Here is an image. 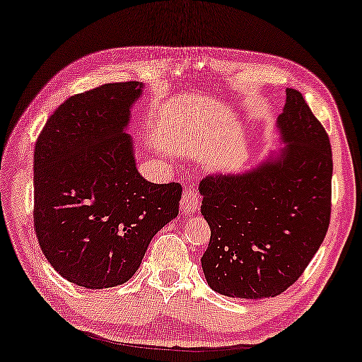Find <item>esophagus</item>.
Returning a JSON list of instances; mask_svg holds the SVG:
<instances>
[{"instance_id": "1", "label": "esophagus", "mask_w": 362, "mask_h": 362, "mask_svg": "<svg viewBox=\"0 0 362 362\" xmlns=\"http://www.w3.org/2000/svg\"><path fill=\"white\" fill-rule=\"evenodd\" d=\"M199 205H200V199L197 196V192L192 191V189H186L181 196V204H180L181 212L185 215H191L199 209Z\"/></svg>"}]
</instances>
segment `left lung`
I'll list each match as a JSON object with an SVG mask.
<instances>
[{
	"label": "left lung",
	"mask_w": 362,
	"mask_h": 362,
	"mask_svg": "<svg viewBox=\"0 0 362 362\" xmlns=\"http://www.w3.org/2000/svg\"><path fill=\"white\" fill-rule=\"evenodd\" d=\"M285 144L243 173H216L199 185L210 226L202 270L230 298H274L303 275L330 223L332 147L296 88L276 119Z\"/></svg>",
	"instance_id": "8db88e82"
}]
</instances>
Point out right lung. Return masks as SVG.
<instances>
[{
	"instance_id": "1",
	"label": "right lung",
	"mask_w": 362,
	"mask_h": 362,
	"mask_svg": "<svg viewBox=\"0 0 362 362\" xmlns=\"http://www.w3.org/2000/svg\"><path fill=\"white\" fill-rule=\"evenodd\" d=\"M141 82H115L66 100L33 152V226L49 265L88 290L123 285L152 238L176 218L182 189L137 171L127 134Z\"/></svg>"
}]
</instances>
